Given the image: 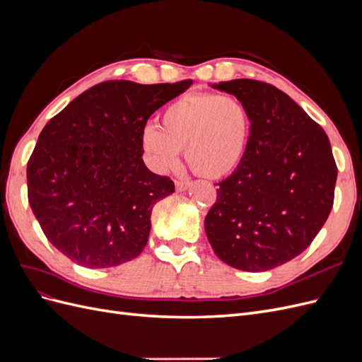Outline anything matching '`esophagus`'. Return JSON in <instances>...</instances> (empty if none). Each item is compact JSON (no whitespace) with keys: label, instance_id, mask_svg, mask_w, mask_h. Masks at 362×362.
I'll return each instance as SVG.
<instances>
[{"label":"esophagus","instance_id":"1","mask_svg":"<svg viewBox=\"0 0 362 362\" xmlns=\"http://www.w3.org/2000/svg\"><path fill=\"white\" fill-rule=\"evenodd\" d=\"M192 185V182L189 180L185 181H177L175 182V189H177V192H185Z\"/></svg>","mask_w":362,"mask_h":362}]
</instances>
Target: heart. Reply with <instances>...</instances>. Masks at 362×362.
I'll use <instances>...</instances> for the list:
<instances>
[{
  "mask_svg": "<svg viewBox=\"0 0 362 362\" xmlns=\"http://www.w3.org/2000/svg\"><path fill=\"white\" fill-rule=\"evenodd\" d=\"M252 139V115L235 96L190 93L169 104L157 125H146L140 144L152 168L175 169L184 149L190 169L208 180L234 173L245 161Z\"/></svg>",
  "mask_w": 362,
  "mask_h": 362,
  "instance_id": "b5f03b06",
  "label": "heart"
}]
</instances>
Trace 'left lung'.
Listing matches in <instances>:
<instances>
[{"label":"left lung","instance_id":"8db88e82","mask_svg":"<svg viewBox=\"0 0 362 362\" xmlns=\"http://www.w3.org/2000/svg\"><path fill=\"white\" fill-rule=\"evenodd\" d=\"M210 86L247 105L252 139L242 166L218 182L204 222L208 242L234 269H275L311 245L332 210L329 139L275 86L246 78Z\"/></svg>","mask_w":362,"mask_h":362}]
</instances>
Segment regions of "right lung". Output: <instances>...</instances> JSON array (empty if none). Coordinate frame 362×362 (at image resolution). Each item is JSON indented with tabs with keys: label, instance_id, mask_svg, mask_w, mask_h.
Returning <instances> with one entry per match:
<instances>
[{
	"label": "right lung",
	"instance_id": "obj_1",
	"mask_svg": "<svg viewBox=\"0 0 362 362\" xmlns=\"http://www.w3.org/2000/svg\"><path fill=\"white\" fill-rule=\"evenodd\" d=\"M192 84L105 81L42 129L27 164L28 202L63 255L83 267L107 269L145 249L152 206L175 184L145 166L141 131L152 113Z\"/></svg>",
	"mask_w": 362,
	"mask_h": 362
}]
</instances>
